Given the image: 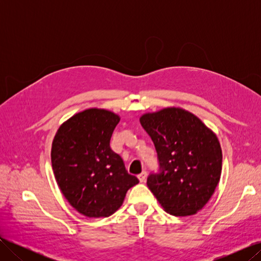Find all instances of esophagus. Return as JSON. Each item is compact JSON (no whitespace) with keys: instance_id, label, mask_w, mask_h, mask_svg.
Here are the masks:
<instances>
[{"instance_id":"1","label":"esophagus","mask_w":261,"mask_h":261,"mask_svg":"<svg viewBox=\"0 0 261 261\" xmlns=\"http://www.w3.org/2000/svg\"><path fill=\"white\" fill-rule=\"evenodd\" d=\"M146 177H147V172L146 171H143L140 173V174H138V179L140 180V183H144V181L146 180Z\"/></svg>"}]
</instances>
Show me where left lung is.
Returning <instances> with one entry per match:
<instances>
[{"mask_svg": "<svg viewBox=\"0 0 261 261\" xmlns=\"http://www.w3.org/2000/svg\"><path fill=\"white\" fill-rule=\"evenodd\" d=\"M156 151L158 170L147 185L163 209L175 217L195 215L220 180L222 151L217 136L185 110L163 109L140 117Z\"/></svg>", "mask_w": 261, "mask_h": 261, "instance_id": "left-lung-1", "label": "left lung"}]
</instances>
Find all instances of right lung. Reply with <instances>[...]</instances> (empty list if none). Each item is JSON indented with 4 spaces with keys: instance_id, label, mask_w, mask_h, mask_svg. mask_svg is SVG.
Instances as JSON below:
<instances>
[{
    "instance_id": "obj_1",
    "label": "right lung",
    "mask_w": 261,
    "mask_h": 261,
    "mask_svg": "<svg viewBox=\"0 0 261 261\" xmlns=\"http://www.w3.org/2000/svg\"><path fill=\"white\" fill-rule=\"evenodd\" d=\"M120 117L107 110L77 113L59 128L51 161L67 201L89 218L109 217L122 206L128 189L139 183L110 147Z\"/></svg>"
}]
</instances>
